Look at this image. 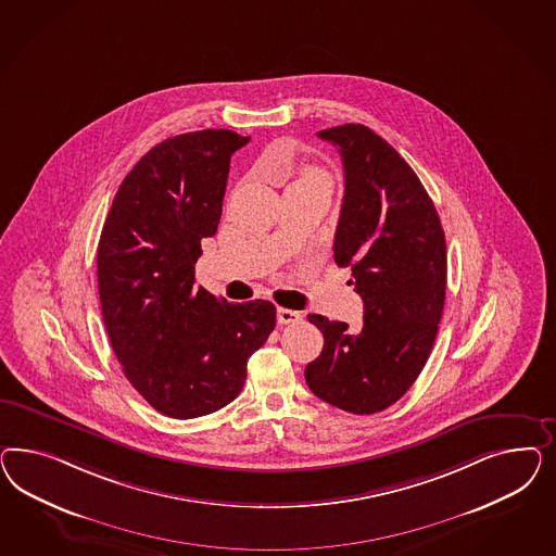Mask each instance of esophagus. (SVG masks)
Returning a JSON list of instances; mask_svg holds the SVG:
<instances>
[{
    "label": "esophagus",
    "mask_w": 556,
    "mask_h": 556,
    "mask_svg": "<svg viewBox=\"0 0 556 556\" xmlns=\"http://www.w3.org/2000/svg\"><path fill=\"white\" fill-rule=\"evenodd\" d=\"M300 320H302V312L287 309V307H279V309H277V321H279V324H293V321Z\"/></svg>",
    "instance_id": "esophagus-1"
}]
</instances>
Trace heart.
<instances>
[{
  "label": "heart",
  "mask_w": 556,
  "mask_h": 556,
  "mask_svg": "<svg viewBox=\"0 0 556 556\" xmlns=\"http://www.w3.org/2000/svg\"><path fill=\"white\" fill-rule=\"evenodd\" d=\"M305 177H309V179H320V175L316 173V170H307V175Z\"/></svg>",
  "instance_id": "1"
}]
</instances>
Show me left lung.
Returning a JSON list of instances; mask_svg holds the SVG:
<instances>
[{"label":"left lung","instance_id":"8db88e82","mask_svg":"<svg viewBox=\"0 0 556 556\" xmlns=\"http://www.w3.org/2000/svg\"><path fill=\"white\" fill-rule=\"evenodd\" d=\"M344 165L334 261L351 267L365 316L361 330L320 314L324 334L305 381L326 404L377 414L418 379L432 351L446 295V240L437 207L414 168L363 124L318 132Z\"/></svg>","mask_w":556,"mask_h":556}]
</instances>
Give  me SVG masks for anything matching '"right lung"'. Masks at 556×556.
<instances>
[{
	"label": "right lung",
	"mask_w": 556,
	"mask_h": 556,
	"mask_svg": "<svg viewBox=\"0 0 556 556\" xmlns=\"http://www.w3.org/2000/svg\"><path fill=\"white\" fill-rule=\"evenodd\" d=\"M251 138L198 130L152 147L124 177L98 247L101 316L126 379L175 420L230 404L275 328L267 300L228 303L195 287L216 235L230 156Z\"/></svg>",
	"instance_id": "add662e5"
}]
</instances>
